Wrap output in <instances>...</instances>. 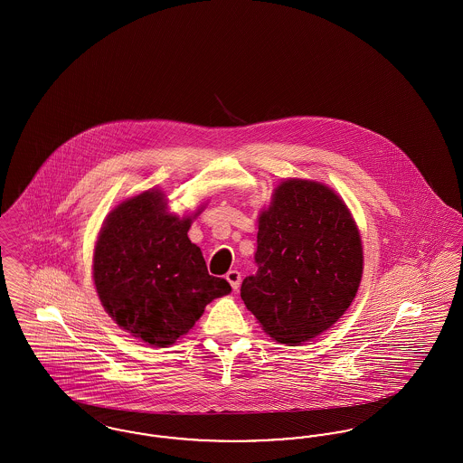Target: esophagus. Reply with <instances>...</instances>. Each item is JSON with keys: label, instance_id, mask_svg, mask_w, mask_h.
<instances>
[{"label": "esophagus", "instance_id": "esophagus-1", "mask_svg": "<svg viewBox=\"0 0 463 463\" xmlns=\"http://www.w3.org/2000/svg\"><path fill=\"white\" fill-rule=\"evenodd\" d=\"M225 279L229 281V285L232 287V289H238L240 285H241V274H240L238 270H229V272L225 274Z\"/></svg>", "mask_w": 463, "mask_h": 463}]
</instances>
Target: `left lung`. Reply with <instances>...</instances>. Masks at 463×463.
I'll return each instance as SVG.
<instances>
[{"label":"left lung","mask_w":463,"mask_h":463,"mask_svg":"<svg viewBox=\"0 0 463 463\" xmlns=\"http://www.w3.org/2000/svg\"><path fill=\"white\" fill-rule=\"evenodd\" d=\"M255 262L244 306L276 342L298 345L351 307L363 278V242L353 213L331 187L287 178L259 213Z\"/></svg>","instance_id":"8db88e82"}]
</instances>
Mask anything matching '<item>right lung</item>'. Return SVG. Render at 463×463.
<instances>
[{
  "label": "right lung",
  "mask_w": 463,
  "mask_h": 463,
  "mask_svg": "<svg viewBox=\"0 0 463 463\" xmlns=\"http://www.w3.org/2000/svg\"><path fill=\"white\" fill-rule=\"evenodd\" d=\"M203 210L178 217L163 191L149 189L121 201L100 227L91 270L102 307L153 347L174 345L212 300L231 293L187 236Z\"/></svg>",
  "instance_id": "right-lung-1"
}]
</instances>
